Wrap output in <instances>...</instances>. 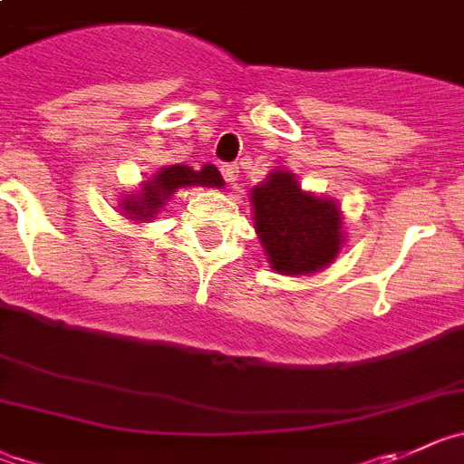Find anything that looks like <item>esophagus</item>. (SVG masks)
<instances>
[{
    "label": "esophagus",
    "instance_id": "esophagus-1",
    "mask_svg": "<svg viewBox=\"0 0 464 464\" xmlns=\"http://www.w3.org/2000/svg\"><path fill=\"white\" fill-rule=\"evenodd\" d=\"M237 164H224L222 167V176H224V180H227L228 185H236V180H237Z\"/></svg>",
    "mask_w": 464,
    "mask_h": 464
}]
</instances>
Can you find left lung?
<instances>
[{
  "instance_id": "obj_1",
  "label": "left lung",
  "mask_w": 464,
  "mask_h": 464,
  "mask_svg": "<svg viewBox=\"0 0 464 464\" xmlns=\"http://www.w3.org/2000/svg\"><path fill=\"white\" fill-rule=\"evenodd\" d=\"M254 227L279 275H314L343 246V219L334 198L304 192L291 171L276 169L252 189Z\"/></svg>"
}]
</instances>
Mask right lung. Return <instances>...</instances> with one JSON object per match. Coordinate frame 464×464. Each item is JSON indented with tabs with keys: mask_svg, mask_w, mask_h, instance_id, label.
I'll return each mask as SVG.
<instances>
[{
	"mask_svg": "<svg viewBox=\"0 0 464 464\" xmlns=\"http://www.w3.org/2000/svg\"><path fill=\"white\" fill-rule=\"evenodd\" d=\"M189 185H203V188H222L224 179L218 171L215 164H203L198 171L185 164H171V167H162L153 179L146 180L140 188V192L132 197H123L121 210L128 215L132 222H149L155 218V212L164 206L169 197L176 189L189 188Z\"/></svg>",
	"mask_w": 464,
	"mask_h": 464,
	"instance_id": "1",
	"label": "right lung"
}]
</instances>
